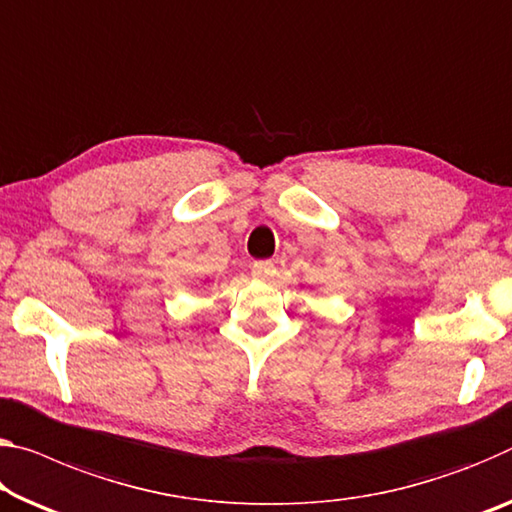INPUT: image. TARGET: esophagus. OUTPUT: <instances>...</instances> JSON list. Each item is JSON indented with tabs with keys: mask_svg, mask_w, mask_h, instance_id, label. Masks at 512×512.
Here are the masks:
<instances>
[{
	"mask_svg": "<svg viewBox=\"0 0 512 512\" xmlns=\"http://www.w3.org/2000/svg\"><path fill=\"white\" fill-rule=\"evenodd\" d=\"M250 273H253L255 280H266V278H271L275 271H273L271 262H255L253 271H250Z\"/></svg>",
	"mask_w": 512,
	"mask_h": 512,
	"instance_id": "1",
	"label": "esophagus"
}]
</instances>
